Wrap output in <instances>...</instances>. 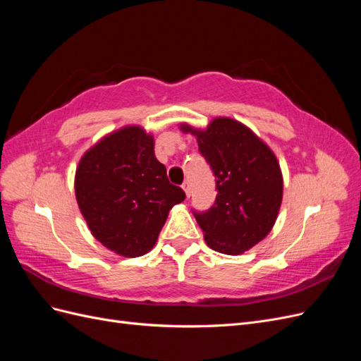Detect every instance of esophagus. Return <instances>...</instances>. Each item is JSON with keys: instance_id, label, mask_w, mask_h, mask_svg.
Instances as JSON below:
<instances>
[{"instance_id": "esophagus-1", "label": "esophagus", "mask_w": 361, "mask_h": 361, "mask_svg": "<svg viewBox=\"0 0 361 361\" xmlns=\"http://www.w3.org/2000/svg\"><path fill=\"white\" fill-rule=\"evenodd\" d=\"M182 190L185 191V194H187V197H190V195H191V187H190L188 182H183Z\"/></svg>"}]
</instances>
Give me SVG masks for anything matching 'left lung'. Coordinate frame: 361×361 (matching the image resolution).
I'll return each instance as SVG.
<instances>
[{
  "label": "left lung",
  "instance_id": "left-lung-1",
  "mask_svg": "<svg viewBox=\"0 0 361 361\" xmlns=\"http://www.w3.org/2000/svg\"><path fill=\"white\" fill-rule=\"evenodd\" d=\"M197 137L199 152L215 176L216 197L204 212L192 211L212 250L241 255L274 226L283 197L281 170L272 150L253 130L228 117L206 129L180 125Z\"/></svg>",
  "mask_w": 361,
  "mask_h": 361
}]
</instances>
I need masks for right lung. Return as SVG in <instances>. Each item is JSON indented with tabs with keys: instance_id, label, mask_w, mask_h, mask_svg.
I'll list each match as a JSON object with an SVG mask.
<instances>
[{
	"instance_id": "obj_1",
	"label": "right lung",
	"mask_w": 361,
	"mask_h": 361,
	"mask_svg": "<svg viewBox=\"0 0 361 361\" xmlns=\"http://www.w3.org/2000/svg\"><path fill=\"white\" fill-rule=\"evenodd\" d=\"M75 195L92 235L125 257L152 250L171 207L185 200L155 157L154 137L140 126L118 129L85 152Z\"/></svg>"
}]
</instances>
